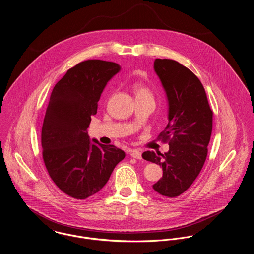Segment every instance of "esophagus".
Returning a JSON list of instances; mask_svg holds the SVG:
<instances>
[{
  "instance_id": "esophagus-1",
  "label": "esophagus",
  "mask_w": 254,
  "mask_h": 254,
  "mask_svg": "<svg viewBox=\"0 0 254 254\" xmlns=\"http://www.w3.org/2000/svg\"><path fill=\"white\" fill-rule=\"evenodd\" d=\"M130 156L134 159H137V160H141L142 159V156H141V152L137 151V150H132L130 152Z\"/></svg>"
}]
</instances>
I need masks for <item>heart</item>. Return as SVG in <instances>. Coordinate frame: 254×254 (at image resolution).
Instances as JSON below:
<instances>
[{"label": "heart", "mask_w": 254, "mask_h": 254, "mask_svg": "<svg viewBox=\"0 0 254 254\" xmlns=\"http://www.w3.org/2000/svg\"><path fill=\"white\" fill-rule=\"evenodd\" d=\"M133 90H134V93H135L136 97H138V96H152L150 89L147 86L142 85L141 83L134 84L133 85Z\"/></svg>", "instance_id": "1"}]
</instances>
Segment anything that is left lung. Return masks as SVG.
<instances>
[{
    "label": "left lung",
    "mask_w": 254,
    "mask_h": 254,
    "mask_svg": "<svg viewBox=\"0 0 254 254\" xmlns=\"http://www.w3.org/2000/svg\"><path fill=\"white\" fill-rule=\"evenodd\" d=\"M154 69L169 101V124L158 137L169 143V150L165 154L147 151L142 158L163 168V177L153 189L165 197H178L203 167L213 112L200 81L187 67L172 59L157 58Z\"/></svg>",
    "instance_id": "obj_1"
}]
</instances>
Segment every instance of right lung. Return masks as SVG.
<instances>
[{"mask_svg": "<svg viewBox=\"0 0 254 254\" xmlns=\"http://www.w3.org/2000/svg\"><path fill=\"white\" fill-rule=\"evenodd\" d=\"M120 69L111 61L80 62L51 94L42 127L43 159L53 181L69 197L84 199L99 192L126 157L114 145L91 143L86 131L105 85Z\"/></svg>", "mask_w": 254, "mask_h": 254, "instance_id": "obj_1", "label": "right lung"}]
</instances>
